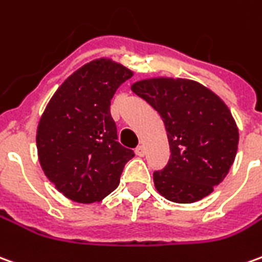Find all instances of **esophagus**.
<instances>
[{
	"label": "esophagus",
	"instance_id": "obj_1",
	"mask_svg": "<svg viewBox=\"0 0 262 262\" xmlns=\"http://www.w3.org/2000/svg\"><path fill=\"white\" fill-rule=\"evenodd\" d=\"M135 153H136L139 157H143L144 155H146V149H144V146H142V144H140V146H137L136 149H135Z\"/></svg>",
	"mask_w": 262,
	"mask_h": 262
}]
</instances>
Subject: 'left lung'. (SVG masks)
<instances>
[{"mask_svg":"<svg viewBox=\"0 0 262 262\" xmlns=\"http://www.w3.org/2000/svg\"><path fill=\"white\" fill-rule=\"evenodd\" d=\"M132 91L162 116L170 155L163 170L153 173L156 190L174 203H194L213 191L233 166L238 129L223 100L190 79L139 80Z\"/></svg>","mask_w":262,"mask_h":262,"instance_id":"8db88e82","label":"left lung"}]
</instances>
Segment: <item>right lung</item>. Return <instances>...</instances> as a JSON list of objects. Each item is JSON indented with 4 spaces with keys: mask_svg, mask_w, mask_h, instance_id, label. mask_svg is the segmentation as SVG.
Segmentation results:
<instances>
[{
    "mask_svg": "<svg viewBox=\"0 0 262 262\" xmlns=\"http://www.w3.org/2000/svg\"><path fill=\"white\" fill-rule=\"evenodd\" d=\"M132 72L112 59H95L71 75L49 100L36 130L45 176L62 194L95 203L119 186L135 156L118 142L111 100Z\"/></svg>",
    "mask_w": 262,
    "mask_h": 262,
    "instance_id": "obj_1",
    "label": "right lung"
}]
</instances>
